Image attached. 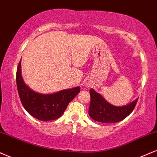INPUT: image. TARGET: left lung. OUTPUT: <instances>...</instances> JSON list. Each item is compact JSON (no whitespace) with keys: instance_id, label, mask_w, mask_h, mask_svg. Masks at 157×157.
Returning <instances> with one entry per match:
<instances>
[{"instance_id":"8db88e82","label":"left lung","mask_w":157,"mask_h":157,"mask_svg":"<svg viewBox=\"0 0 157 157\" xmlns=\"http://www.w3.org/2000/svg\"><path fill=\"white\" fill-rule=\"evenodd\" d=\"M90 104L89 115L94 121L103 123H117L123 121L132 113L137 104V99L126 106H114L106 101L104 98L90 89Z\"/></svg>"}]
</instances>
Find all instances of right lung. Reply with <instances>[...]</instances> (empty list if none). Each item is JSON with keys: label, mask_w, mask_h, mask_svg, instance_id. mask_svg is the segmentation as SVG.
I'll return each instance as SVG.
<instances>
[{"label": "right lung", "mask_w": 157, "mask_h": 157, "mask_svg": "<svg viewBox=\"0 0 157 157\" xmlns=\"http://www.w3.org/2000/svg\"><path fill=\"white\" fill-rule=\"evenodd\" d=\"M16 82L23 107L31 116L42 121H53L60 117L69 103L80 92V87L76 86L51 94L36 93L24 82L20 62L17 69Z\"/></svg>", "instance_id": "add662e5"}]
</instances>
